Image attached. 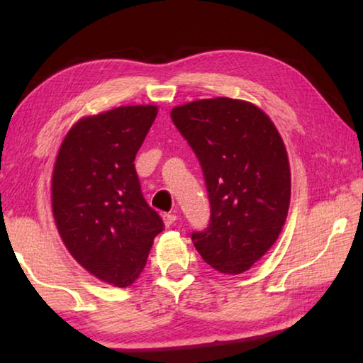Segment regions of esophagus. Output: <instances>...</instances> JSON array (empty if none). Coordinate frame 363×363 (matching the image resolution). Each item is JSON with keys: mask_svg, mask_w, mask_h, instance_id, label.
Wrapping results in <instances>:
<instances>
[{"mask_svg": "<svg viewBox=\"0 0 363 363\" xmlns=\"http://www.w3.org/2000/svg\"><path fill=\"white\" fill-rule=\"evenodd\" d=\"M163 220H164V224H167L168 227L173 225L174 220H176V214H173V213H164V214H163Z\"/></svg>", "mask_w": 363, "mask_h": 363, "instance_id": "34e87169", "label": "esophagus"}]
</instances>
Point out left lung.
<instances>
[{"instance_id":"8db88e82","label":"left lung","mask_w":363,"mask_h":363,"mask_svg":"<svg viewBox=\"0 0 363 363\" xmlns=\"http://www.w3.org/2000/svg\"><path fill=\"white\" fill-rule=\"evenodd\" d=\"M203 171L210 223L195 248L223 274H242L277 240L290 206V164L279 131L253 104L218 97L171 110Z\"/></svg>"}]
</instances>
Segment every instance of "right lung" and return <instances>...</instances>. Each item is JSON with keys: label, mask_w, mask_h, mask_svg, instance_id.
<instances>
[{"label": "right lung", "mask_w": 363, "mask_h": 363, "mask_svg": "<svg viewBox=\"0 0 363 363\" xmlns=\"http://www.w3.org/2000/svg\"><path fill=\"white\" fill-rule=\"evenodd\" d=\"M155 116V106H128L79 120L54 164L52 213L65 247L86 270L120 288L136 281L164 229L134 168Z\"/></svg>", "instance_id": "right-lung-1"}]
</instances>
